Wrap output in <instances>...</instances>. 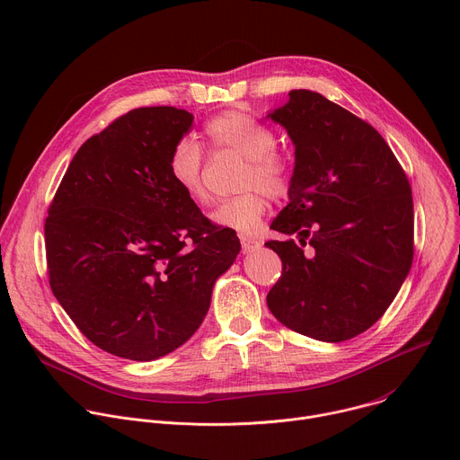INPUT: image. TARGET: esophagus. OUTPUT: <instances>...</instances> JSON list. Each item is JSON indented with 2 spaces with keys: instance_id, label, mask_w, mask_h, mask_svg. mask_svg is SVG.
<instances>
[{
  "instance_id": "34e87169",
  "label": "esophagus",
  "mask_w": 460,
  "mask_h": 460,
  "mask_svg": "<svg viewBox=\"0 0 460 460\" xmlns=\"http://www.w3.org/2000/svg\"><path fill=\"white\" fill-rule=\"evenodd\" d=\"M241 246H243V252L249 254V252H252V251L258 249L260 241H256V239H252V237H249V235H241Z\"/></svg>"
}]
</instances>
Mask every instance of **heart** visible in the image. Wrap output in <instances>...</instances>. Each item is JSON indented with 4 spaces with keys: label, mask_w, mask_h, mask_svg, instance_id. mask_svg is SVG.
Masks as SVG:
<instances>
[{
    "label": "heart",
    "mask_w": 460,
    "mask_h": 460,
    "mask_svg": "<svg viewBox=\"0 0 460 460\" xmlns=\"http://www.w3.org/2000/svg\"><path fill=\"white\" fill-rule=\"evenodd\" d=\"M204 134L216 149H228L246 158L241 186L249 190L221 200L209 214V219L221 228L254 234L261 226L267 209L265 193L278 199L289 191L293 172L289 156L274 147L276 134L269 125L239 111L211 118L204 125ZM167 171L171 182L190 200L197 204L208 202L204 158L193 139L182 137L176 141L169 155Z\"/></svg>",
    "instance_id": "b5f03b06"
}]
</instances>
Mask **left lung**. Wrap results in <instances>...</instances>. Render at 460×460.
I'll return each instance as SVG.
<instances>
[{
    "label": "left lung",
    "mask_w": 460,
    "mask_h": 460,
    "mask_svg": "<svg viewBox=\"0 0 460 460\" xmlns=\"http://www.w3.org/2000/svg\"><path fill=\"white\" fill-rule=\"evenodd\" d=\"M267 118L295 146L289 204L267 241L281 263L267 305L289 330L324 342L367 332L396 298L412 263L407 176L381 134L324 95L291 90Z\"/></svg>",
    "instance_id": "obj_1"
}]
</instances>
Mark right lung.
<instances>
[{
    "mask_svg": "<svg viewBox=\"0 0 460 460\" xmlns=\"http://www.w3.org/2000/svg\"><path fill=\"white\" fill-rule=\"evenodd\" d=\"M191 125L174 107L130 111L84 141L49 206L51 291L118 358L155 361L182 346L241 251L169 179L171 149Z\"/></svg>",
    "mask_w": 460,
    "mask_h": 460,
    "instance_id": "1",
    "label": "right lung"
}]
</instances>
